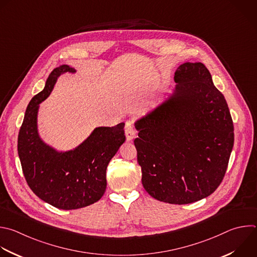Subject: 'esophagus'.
<instances>
[{"instance_id":"obj_1","label":"esophagus","mask_w":257,"mask_h":257,"mask_svg":"<svg viewBox=\"0 0 257 257\" xmlns=\"http://www.w3.org/2000/svg\"><path fill=\"white\" fill-rule=\"evenodd\" d=\"M125 135H126L127 141H131V140L135 137V135H136L134 126H133V124H132L130 121H128V122L126 123V126H125Z\"/></svg>"}]
</instances>
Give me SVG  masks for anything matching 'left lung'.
<instances>
[{
	"label": "left lung",
	"mask_w": 257,
	"mask_h": 257,
	"mask_svg": "<svg viewBox=\"0 0 257 257\" xmlns=\"http://www.w3.org/2000/svg\"><path fill=\"white\" fill-rule=\"evenodd\" d=\"M176 87L134 123L142 185L154 199L191 204L221 184L234 144V127L224 96L202 62L175 72Z\"/></svg>",
	"instance_id": "8db88e82"
}]
</instances>
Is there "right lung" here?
Segmentation results:
<instances>
[{
    "mask_svg": "<svg viewBox=\"0 0 257 257\" xmlns=\"http://www.w3.org/2000/svg\"><path fill=\"white\" fill-rule=\"evenodd\" d=\"M65 72L76 70L68 65L54 68L43 91L30 101L19 131L18 154L26 182L39 199L61 210H74L103 197L107 166L126 138L125 123L96 127L79 145L65 151L57 150L40 137L37 122L40 104Z\"/></svg>",
    "mask_w": 257,
    "mask_h": 257,
    "instance_id": "1",
    "label": "right lung"
}]
</instances>
